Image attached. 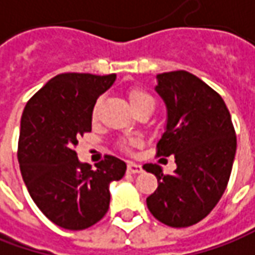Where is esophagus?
Wrapping results in <instances>:
<instances>
[{"instance_id":"esophagus-1","label":"esophagus","mask_w":255,"mask_h":255,"mask_svg":"<svg viewBox=\"0 0 255 255\" xmlns=\"http://www.w3.org/2000/svg\"><path fill=\"white\" fill-rule=\"evenodd\" d=\"M127 172L128 173H139V172H142V166L139 163L128 162Z\"/></svg>"}]
</instances>
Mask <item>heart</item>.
I'll use <instances>...</instances> for the list:
<instances>
[{"label":"heart","instance_id":"heart-1","mask_svg":"<svg viewBox=\"0 0 255 255\" xmlns=\"http://www.w3.org/2000/svg\"><path fill=\"white\" fill-rule=\"evenodd\" d=\"M128 99H129V103H131L132 109L135 111L142 110V109H154L155 106V101L154 99H152V96L148 94L146 92H144L142 89H138V87L129 89V92H128ZM99 106H100V100H97V103H96L94 107H93V119H96V116H97ZM135 145L136 141H134V139H124V141L120 142V146H121L124 151H129V149H131L132 146H135Z\"/></svg>","mask_w":255,"mask_h":255}]
</instances>
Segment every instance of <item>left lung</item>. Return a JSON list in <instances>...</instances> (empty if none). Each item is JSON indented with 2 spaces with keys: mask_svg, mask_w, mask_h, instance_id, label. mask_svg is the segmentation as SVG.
Listing matches in <instances>:
<instances>
[{
  "mask_svg": "<svg viewBox=\"0 0 255 255\" xmlns=\"http://www.w3.org/2000/svg\"><path fill=\"white\" fill-rule=\"evenodd\" d=\"M156 79L155 90L168 110L156 155H173L176 169L165 175L159 165L145 163V171L158 179L146 206L161 223L189 227L203 220L223 196L237 148L236 131L220 94L199 77L176 70Z\"/></svg>",
  "mask_w": 255,
  "mask_h": 255,
  "instance_id": "1",
  "label": "left lung"
}]
</instances>
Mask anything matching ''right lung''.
<instances>
[{"mask_svg":"<svg viewBox=\"0 0 255 255\" xmlns=\"http://www.w3.org/2000/svg\"><path fill=\"white\" fill-rule=\"evenodd\" d=\"M116 75L62 73L32 96L23 109L18 162L32 200L50 222L84 230L101 220L110 206L111 182L127 165L107 155L96 169L79 162V138L92 131V111Z\"/></svg>","mask_w":255,"mask_h":255,"instance_id":"1","label":"right lung"}]
</instances>
